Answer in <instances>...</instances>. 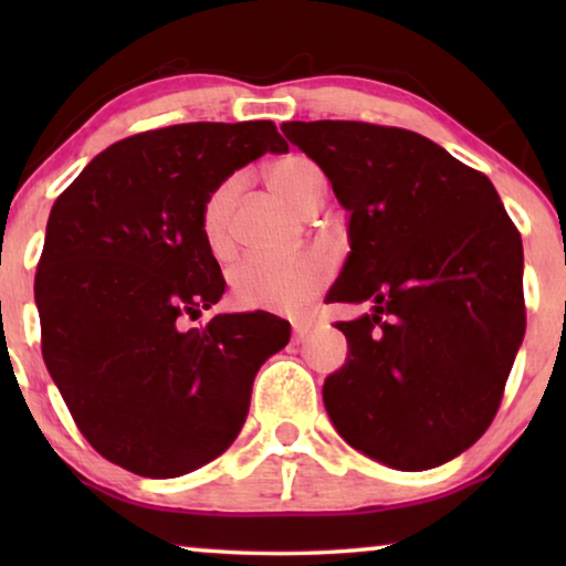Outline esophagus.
Returning <instances> with one entry per match:
<instances>
[{"mask_svg": "<svg viewBox=\"0 0 566 566\" xmlns=\"http://www.w3.org/2000/svg\"><path fill=\"white\" fill-rule=\"evenodd\" d=\"M312 327H314L312 322H296L293 324V339H296V343H304V339L308 337V332H312Z\"/></svg>", "mask_w": 566, "mask_h": 566, "instance_id": "obj_1", "label": "esophagus"}]
</instances>
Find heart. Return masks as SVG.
I'll return each instance as SVG.
<instances>
[{"label":"heart","mask_w":566,"mask_h":566,"mask_svg":"<svg viewBox=\"0 0 566 566\" xmlns=\"http://www.w3.org/2000/svg\"><path fill=\"white\" fill-rule=\"evenodd\" d=\"M265 180L277 198H283L298 213H314L322 206L324 182L322 169L301 154L270 161ZM237 198V177H229L208 192L200 211V231L213 252H221L229 242L231 206ZM332 275V258L322 250H304L285 260L244 258L229 273L231 293L237 304L247 308H275V312H298L327 285Z\"/></svg>","instance_id":"1"}]
</instances>
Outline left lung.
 Instances as JSON below:
<instances>
[{
  "instance_id": "obj_1",
  "label": "left lung",
  "mask_w": 566,
  "mask_h": 566,
  "mask_svg": "<svg viewBox=\"0 0 566 566\" xmlns=\"http://www.w3.org/2000/svg\"><path fill=\"white\" fill-rule=\"evenodd\" d=\"M283 134L350 211V254L329 301L350 345L324 381L355 451L401 471L455 459L497 415L525 335L523 242L490 177L415 130L291 120Z\"/></svg>"
}]
</instances>
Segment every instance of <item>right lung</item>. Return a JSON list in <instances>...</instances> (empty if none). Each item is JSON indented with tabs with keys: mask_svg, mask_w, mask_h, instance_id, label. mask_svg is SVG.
<instances>
[{
	"mask_svg": "<svg viewBox=\"0 0 566 566\" xmlns=\"http://www.w3.org/2000/svg\"><path fill=\"white\" fill-rule=\"evenodd\" d=\"M265 151H289L273 120L144 130L99 151L51 208L35 273L45 368L90 446L138 476H182L227 451L260 366L291 339L268 312L188 327L227 291L200 231L208 192Z\"/></svg>",
	"mask_w": 566,
	"mask_h": 566,
	"instance_id": "obj_1",
	"label": "right lung"
}]
</instances>
